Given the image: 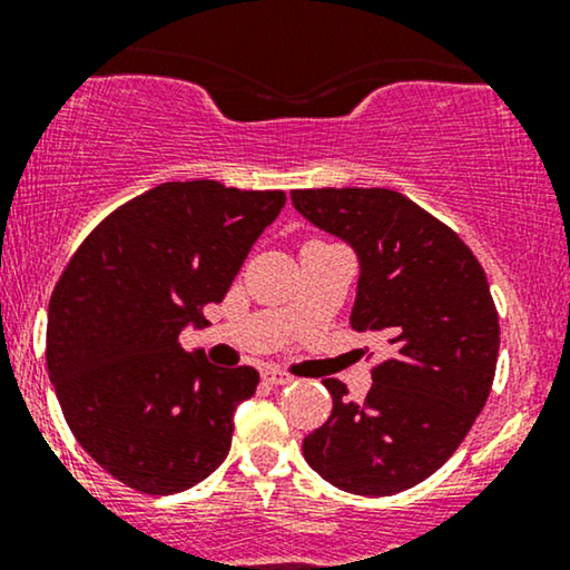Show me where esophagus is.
Wrapping results in <instances>:
<instances>
[{"mask_svg": "<svg viewBox=\"0 0 570 570\" xmlns=\"http://www.w3.org/2000/svg\"><path fill=\"white\" fill-rule=\"evenodd\" d=\"M263 381L271 383V385H289L294 377L289 375V372H284V370L267 367V370H263Z\"/></svg>", "mask_w": 570, "mask_h": 570, "instance_id": "34e87169", "label": "esophagus"}]
</instances>
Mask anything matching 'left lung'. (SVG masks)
Segmentation results:
<instances>
[{
    "label": "left lung",
    "instance_id": "left-lung-1",
    "mask_svg": "<svg viewBox=\"0 0 570 570\" xmlns=\"http://www.w3.org/2000/svg\"><path fill=\"white\" fill-rule=\"evenodd\" d=\"M292 203L356 248L351 326L394 345L362 404L324 381L332 415L303 455L345 493H402L455 453L490 396L501 330L488 276L455 230L396 189H294Z\"/></svg>",
    "mask_w": 570,
    "mask_h": 570
}]
</instances>
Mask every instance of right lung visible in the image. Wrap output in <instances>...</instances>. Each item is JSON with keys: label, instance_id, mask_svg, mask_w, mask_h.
Segmentation results:
<instances>
[{"label": "right lung", "instance_id": "add662e5", "mask_svg": "<svg viewBox=\"0 0 570 570\" xmlns=\"http://www.w3.org/2000/svg\"><path fill=\"white\" fill-rule=\"evenodd\" d=\"M284 189L166 181L104 217L77 246L48 311V372L71 434L104 472L147 495L206 480L230 453L254 367L181 348L222 303Z\"/></svg>", "mask_w": 570, "mask_h": 570}]
</instances>
